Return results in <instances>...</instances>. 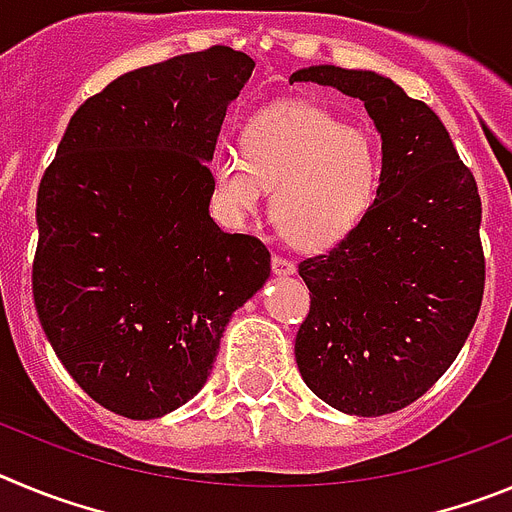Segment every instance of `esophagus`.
<instances>
[{
    "label": "esophagus",
    "mask_w": 512,
    "mask_h": 512,
    "mask_svg": "<svg viewBox=\"0 0 512 512\" xmlns=\"http://www.w3.org/2000/svg\"><path fill=\"white\" fill-rule=\"evenodd\" d=\"M271 269H274V274H279V277H284V274H295V261H289L287 256L274 253V256H271Z\"/></svg>",
    "instance_id": "obj_1"
}]
</instances>
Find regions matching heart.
<instances>
[{
    "instance_id": "b5f03b06",
    "label": "heart",
    "mask_w": 512,
    "mask_h": 512,
    "mask_svg": "<svg viewBox=\"0 0 512 512\" xmlns=\"http://www.w3.org/2000/svg\"><path fill=\"white\" fill-rule=\"evenodd\" d=\"M372 138L312 102H282L246 122L241 153L212 161V197L230 223H243L271 194L287 241L325 251L354 233L379 189Z\"/></svg>"
}]
</instances>
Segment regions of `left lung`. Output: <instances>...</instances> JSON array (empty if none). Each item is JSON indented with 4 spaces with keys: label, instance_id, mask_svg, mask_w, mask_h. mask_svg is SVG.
<instances>
[{
    "label": "left lung",
    "instance_id": "8db88e82",
    "mask_svg": "<svg viewBox=\"0 0 512 512\" xmlns=\"http://www.w3.org/2000/svg\"><path fill=\"white\" fill-rule=\"evenodd\" d=\"M295 81L359 97L382 133L377 200L354 233L300 261L310 312L295 338L320 400L377 418L454 364L485 295L482 200L441 117L374 71L310 66Z\"/></svg>",
    "mask_w": 512,
    "mask_h": 512
}]
</instances>
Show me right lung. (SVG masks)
Wrapping results in <instances>:
<instances>
[{
	"instance_id": "right-lung-1",
	"label": "right lung",
	"mask_w": 512,
	"mask_h": 512,
	"mask_svg": "<svg viewBox=\"0 0 512 512\" xmlns=\"http://www.w3.org/2000/svg\"><path fill=\"white\" fill-rule=\"evenodd\" d=\"M228 45L117 76L71 117L38 187L33 297L53 351L110 413L148 420L202 390L225 325L269 279L259 238L210 217Z\"/></svg>"
}]
</instances>
